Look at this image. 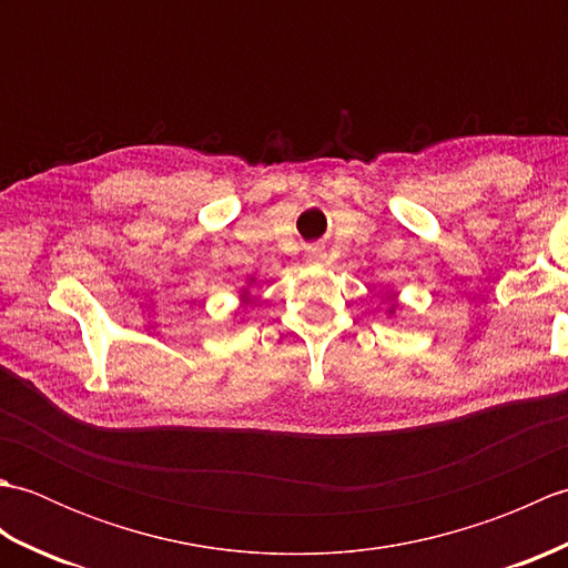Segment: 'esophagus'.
Here are the masks:
<instances>
[{
  "label": "esophagus",
  "mask_w": 568,
  "mask_h": 568,
  "mask_svg": "<svg viewBox=\"0 0 568 568\" xmlns=\"http://www.w3.org/2000/svg\"><path fill=\"white\" fill-rule=\"evenodd\" d=\"M305 258H307V263H322L324 261V248L310 246L307 253H305Z\"/></svg>",
  "instance_id": "esophagus-1"
}]
</instances>
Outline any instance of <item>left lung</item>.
Masks as SVG:
<instances>
[{"mask_svg": "<svg viewBox=\"0 0 568 568\" xmlns=\"http://www.w3.org/2000/svg\"><path fill=\"white\" fill-rule=\"evenodd\" d=\"M395 307H397V305L393 303V305H390V310H388V312H390V315H393V312H395Z\"/></svg>", "mask_w": 568, "mask_h": 568, "instance_id": "1", "label": "left lung"}]
</instances>
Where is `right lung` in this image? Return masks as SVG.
Listing matches in <instances>:
<instances>
[{"instance_id": "add662e5", "label": "right lung", "mask_w": 568, "mask_h": 568, "mask_svg": "<svg viewBox=\"0 0 568 568\" xmlns=\"http://www.w3.org/2000/svg\"><path fill=\"white\" fill-rule=\"evenodd\" d=\"M251 285H253V277L246 283V287H241V303H244V305H246V300H248V287Z\"/></svg>"}]
</instances>
